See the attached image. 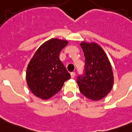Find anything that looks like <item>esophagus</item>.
<instances>
[{
	"instance_id": "obj_1",
	"label": "esophagus",
	"mask_w": 132,
	"mask_h": 132,
	"mask_svg": "<svg viewBox=\"0 0 132 132\" xmlns=\"http://www.w3.org/2000/svg\"><path fill=\"white\" fill-rule=\"evenodd\" d=\"M70 76H71V77H72V78H74L75 76V72H70Z\"/></svg>"
}]
</instances>
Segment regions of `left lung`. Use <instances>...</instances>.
<instances>
[{"label":"left lung","mask_w":132,"mask_h":132,"mask_svg":"<svg viewBox=\"0 0 132 132\" xmlns=\"http://www.w3.org/2000/svg\"><path fill=\"white\" fill-rule=\"evenodd\" d=\"M80 46L85 56L84 75L77 77L80 92L91 100L102 99L110 93L114 84L110 62L98 44L82 42Z\"/></svg>","instance_id":"8db88e82"}]
</instances>
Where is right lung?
<instances>
[{
	"label": "right lung",
	"instance_id": "1",
	"mask_svg": "<svg viewBox=\"0 0 132 132\" xmlns=\"http://www.w3.org/2000/svg\"><path fill=\"white\" fill-rule=\"evenodd\" d=\"M68 41L52 38L38 48L28 64L26 79L32 93L46 100L57 93L70 78L60 60L61 51Z\"/></svg>",
	"mask_w": 132,
	"mask_h": 132
}]
</instances>
